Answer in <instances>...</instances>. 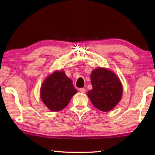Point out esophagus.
<instances>
[{
	"label": "esophagus",
	"instance_id": "34e87169",
	"mask_svg": "<svg viewBox=\"0 0 155 155\" xmlns=\"http://www.w3.org/2000/svg\"><path fill=\"white\" fill-rule=\"evenodd\" d=\"M79 90H80V92H82V93H84L86 92V90L84 88H80Z\"/></svg>",
	"mask_w": 155,
	"mask_h": 155
}]
</instances>
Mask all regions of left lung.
I'll use <instances>...</instances> for the list:
<instances>
[{"label": "left lung", "instance_id": "8db88e82", "mask_svg": "<svg viewBox=\"0 0 155 155\" xmlns=\"http://www.w3.org/2000/svg\"><path fill=\"white\" fill-rule=\"evenodd\" d=\"M92 89L87 96L97 109L101 111L113 109L120 100L123 87L117 75L109 70L98 68L91 73Z\"/></svg>", "mask_w": 155, "mask_h": 155}]
</instances>
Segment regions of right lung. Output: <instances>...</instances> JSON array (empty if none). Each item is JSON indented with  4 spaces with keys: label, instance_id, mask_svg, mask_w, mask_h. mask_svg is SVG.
I'll list each match as a JSON object with an SVG mask.
<instances>
[{
    "label": "right lung",
    "instance_id": "add662e5",
    "mask_svg": "<svg viewBox=\"0 0 155 155\" xmlns=\"http://www.w3.org/2000/svg\"><path fill=\"white\" fill-rule=\"evenodd\" d=\"M78 91L73 82L63 71H56L42 84L40 92L41 100L52 111L64 109Z\"/></svg>",
    "mask_w": 155,
    "mask_h": 155
}]
</instances>
